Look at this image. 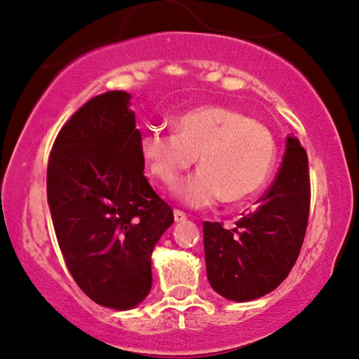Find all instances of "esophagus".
Here are the masks:
<instances>
[{
  "mask_svg": "<svg viewBox=\"0 0 359 359\" xmlns=\"http://www.w3.org/2000/svg\"><path fill=\"white\" fill-rule=\"evenodd\" d=\"M175 221H176V222H183V221H187V214H184L183 210L175 209Z\"/></svg>",
  "mask_w": 359,
  "mask_h": 359,
  "instance_id": "1",
  "label": "esophagus"
}]
</instances>
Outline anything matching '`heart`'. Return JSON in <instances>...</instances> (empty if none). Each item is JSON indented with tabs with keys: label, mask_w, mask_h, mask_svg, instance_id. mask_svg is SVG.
Here are the masks:
<instances>
[{
	"label": "heart",
	"mask_w": 359,
	"mask_h": 359,
	"mask_svg": "<svg viewBox=\"0 0 359 359\" xmlns=\"http://www.w3.org/2000/svg\"><path fill=\"white\" fill-rule=\"evenodd\" d=\"M140 154L150 176L172 188L198 156L200 171L180 184L183 203L209 207L255 195L271 176L277 147L271 130L226 106H200L176 118L175 133L150 130Z\"/></svg>",
	"instance_id": "b5f03b06"
}]
</instances>
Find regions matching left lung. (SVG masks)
<instances>
[{
	"instance_id": "1",
	"label": "left lung",
	"mask_w": 359,
	"mask_h": 359,
	"mask_svg": "<svg viewBox=\"0 0 359 359\" xmlns=\"http://www.w3.org/2000/svg\"><path fill=\"white\" fill-rule=\"evenodd\" d=\"M310 195L306 150L289 135L276 180L258 198L257 209L233 229L203 222L210 286L233 302H252L279 286L302 250Z\"/></svg>"
}]
</instances>
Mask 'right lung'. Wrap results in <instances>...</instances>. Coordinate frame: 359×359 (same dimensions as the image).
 <instances>
[{
  "instance_id": "add662e5",
  "label": "right lung",
  "mask_w": 359,
  "mask_h": 359,
  "mask_svg": "<svg viewBox=\"0 0 359 359\" xmlns=\"http://www.w3.org/2000/svg\"><path fill=\"white\" fill-rule=\"evenodd\" d=\"M140 140L130 94L109 90L65 123L48 163V202L65 264L92 302L114 310L149 294L154 246L175 222L144 176Z\"/></svg>"
}]
</instances>
